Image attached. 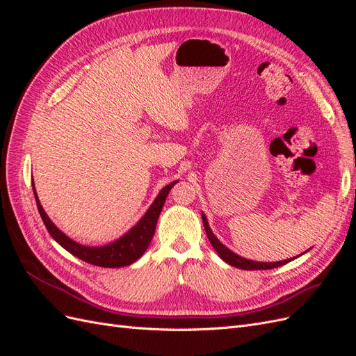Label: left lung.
Wrapping results in <instances>:
<instances>
[{"instance_id":"1","label":"left lung","mask_w":356,"mask_h":356,"mask_svg":"<svg viewBox=\"0 0 356 356\" xmlns=\"http://www.w3.org/2000/svg\"><path fill=\"white\" fill-rule=\"evenodd\" d=\"M202 221H203V225H204V232H207L208 234V239L212 245V248L215 251H217V254L220 255V258L222 261H225L227 264L233 266V267H238V268H242V270H268V268H275V267H281L289 261H293L294 258H288V260H282V261H275V263H263V261H252V260H248V258H243L238 254H234L232 250H229L227 246L222 245L217 236H215L209 227L208 224V220H207V215H204L202 212ZM300 257V255H298Z\"/></svg>"}]
</instances>
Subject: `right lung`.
<instances>
[{
	"label": "right lung",
	"instance_id": "add662e5",
	"mask_svg": "<svg viewBox=\"0 0 356 356\" xmlns=\"http://www.w3.org/2000/svg\"><path fill=\"white\" fill-rule=\"evenodd\" d=\"M175 182L178 181L170 182V184H168L166 187L160 190L157 197L152 203V207L147 209V212L143 215V218L139 220L131 230L126 232L118 239L102 246L81 245L79 242L72 241L70 236H67L63 232H60L55 225V222L47 217L46 211L42 209L35 191L34 179H32V190H34V196H35L38 212L41 215V220L44 221L46 229L53 239H55L62 248H65L70 254L80 258V260L86 263L99 266V267L115 268V267L131 266L138 260V258H141L143 254L147 251V248L154 236L156 224L159 220V215L161 212V208H163L165 200L169 195L170 188L175 186Z\"/></svg>",
	"mask_w": 356,
	"mask_h": 356
}]
</instances>
